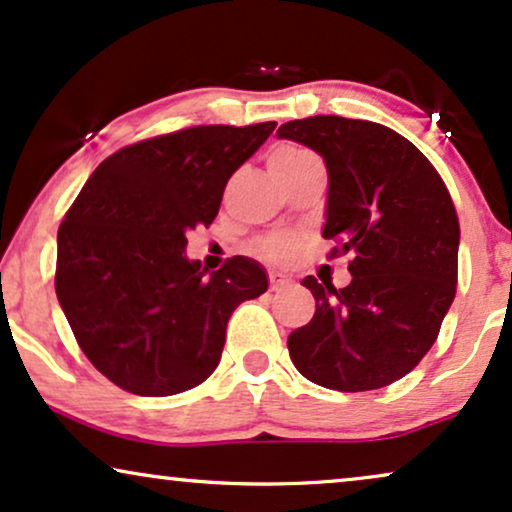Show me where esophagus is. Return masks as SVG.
<instances>
[{
	"instance_id": "obj_1",
	"label": "esophagus",
	"mask_w": 512,
	"mask_h": 512,
	"mask_svg": "<svg viewBox=\"0 0 512 512\" xmlns=\"http://www.w3.org/2000/svg\"><path fill=\"white\" fill-rule=\"evenodd\" d=\"M269 286L271 290H283L290 286V278L286 274H281V271H269Z\"/></svg>"
}]
</instances>
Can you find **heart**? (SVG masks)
I'll list each match as a JSON object with an SVG mask.
<instances>
[{"instance_id": "b5f03b06", "label": "heart", "mask_w": 512, "mask_h": 512, "mask_svg": "<svg viewBox=\"0 0 512 512\" xmlns=\"http://www.w3.org/2000/svg\"><path fill=\"white\" fill-rule=\"evenodd\" d=\"M304 158H312V153L304 151V148H295V146H288V148H281L274 158L271 160H281V163H295V160H304ZM262 252L264 255H269L271 260H283V257L290 255V250H293V238L290 236H271L267 241H262Z\"/></svg>"}]
</instances>
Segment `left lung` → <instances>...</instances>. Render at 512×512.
<instances>
[{"instance_id": "1", "label": "left lung", "mask_w": 512, "mask_h": 512, "mask_svg": "<svg viewBox=\"0 0 512 512\" xmlns=\"http://www.w3.org/2000/svg\"><path fill=\"white\" fill-rule=\"evenodd\" d=\"M276 134L323 158V238L338 243L333 255L352 257L345 288L302 281L316 312L288 335L290 359L328 390L390 385L435 345L454 302L461 229L449 191L409 139L378 122L316 115Z\"/></svg>"}]
</instances>
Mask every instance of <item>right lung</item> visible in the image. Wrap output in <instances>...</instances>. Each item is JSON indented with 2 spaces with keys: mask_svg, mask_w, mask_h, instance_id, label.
I'll list each match as a JSON object with an SVG mask.
<instances>
[{
  "mask_svg": "<svg viewBox=\"0 0 512 512\" xmlns=\"http://www.w3.org/2000/svg\"><path fill=\"white\" fill-rule=\"evenodd\" d=\"M274 127L203 125L125 146L70 205L56 295L77 345L122 390L170 397L203 383L222 359L229 316L267 290L250 257L208 274L186 257V231L212 224L226 181Z\"/></svg>",
  "mask_w": 512,
  "mask_h": 512,
  "instance_id": "add662e5",
  "label": "right lung"
}]
</instances>
